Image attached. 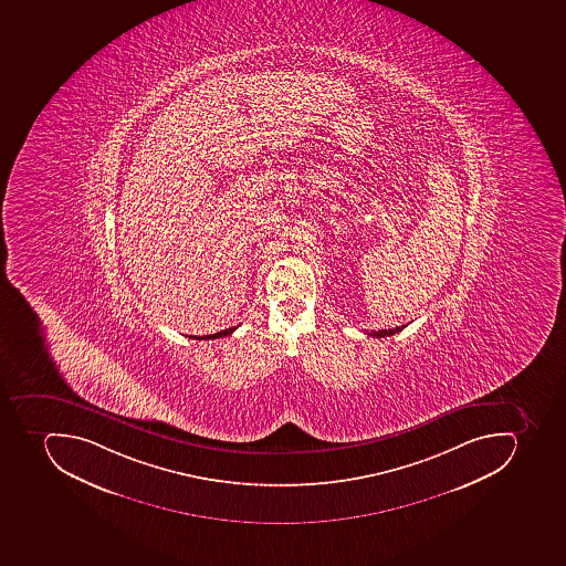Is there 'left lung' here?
<instances>
[{
	"instance_id": "obj_1",
	"label": "left lung",
	"mask_w": 566,
	"mask_h": 566,
	"mask_svg": "<svg viewBox=\"0 0 566 566\" xmlns=\"http://www.w3.org/2000/svg\"><path fill=\"white\" fill-rule=\"evenodd\" d=\"M407 325L396 326V328H389V331H371L367 332V335H371V337H390V335L398 334V332H401L402 328H405Z\"/></svg>"
}]
</instances>
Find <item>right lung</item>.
<instances>
[{
    "label": "right lung",
    "mask_w": 566,
    "mask_h": 566,
    "mask_svg": "<svg viewBox=\"0 0 566 566\" xmlns=\"http://www.w3.org/2000/svg\"><path fill=\"white\" fill-rule=\"evenodd\" d=\"M235 331V326H232V328H226V331H222V332H217V334H213V335H200V337H195L193 335V339H218V337H226V335H231L232 332Z\"/></svg>",
    "instance_id": "right-lung-1"
}]
</instances>
